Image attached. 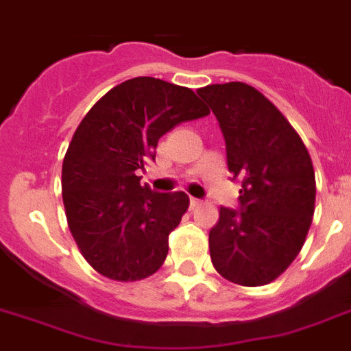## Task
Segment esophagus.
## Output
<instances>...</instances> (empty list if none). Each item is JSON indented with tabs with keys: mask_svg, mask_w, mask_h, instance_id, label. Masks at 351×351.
<instances>
[{
	"mask_svg": "<svg viewBox=\"0 0 351 351\" xmlns=\"http://www.w3.org/2000/svg\"><path fill=\"white\" fill-rule=\"evenodd\" d=\"M201 205V201L197 197H191V208H197Z\"/></svg>",
	"mask_w": 351,
	"mask_h": 351,
	"instance_id": "obj_1",
	"label": "esophagus"
}]
</instances>
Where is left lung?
Returning <instances> with one entry per match:
<instances>
[{"mask_svg":"<svg viewBox=\"0 0 351 351\" xmlns=\"http://www.w3.org/2000/svg\"><path fill=\"white\" fill-rule=\"evenodd\" d=\"M197 95L217 118L228 169L242 184L240 210L221 206L210 230V258L234 285H268L297 258L313 222L316 182L309 152L256 88L239 81L208 84Z\"/></svg>","mask_w":351,"mask_h":351,"instance_id":"8db88e82","label":"left lung"}]
</instances>
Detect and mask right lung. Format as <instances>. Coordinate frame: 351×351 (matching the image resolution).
Listing matches in <instances>:
<instances>
[{
  "mask_svg": "<svg viewBox=\"0 0 351 351\" xmlns=\"http://www.w3.org/2000/svg\"><path fill=\"white\" fill-rule=\"evenodd\" d=\"M206 114L191 88L134 77L109 90L79 123L63 158V205L79 251L100 276L139 281L162 267L189 196L154 193L138 171L155 160L164 134Z\"/></svg>",
  "mask_w": 351,
  "mask_h": 351,
  "instance_id": "right-lung-1",
  "label": "right lung"
}]
</instances>
